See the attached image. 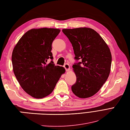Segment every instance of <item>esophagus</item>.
I'll list each match as a JSON object with an SVG mask.
<instances>
[{"mask_svg":"<svg viewBox=\"0 0 130 130\" xmlns=\"http://www.w3.org/2000/svg\"><path fill=\"white\" fill-rule=\"evenodd\" d=\"M64 67L65 68L66 71H69V70H70V65H69L68 63H66V64L64 65Z\"/></svg>","mask_w":130,"mask_h":130,"instance_id":"1","label":"esophagus"}]
</instances>
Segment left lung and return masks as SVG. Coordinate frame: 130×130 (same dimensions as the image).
I'll return each instance as SVG.
<instances>
[{"mask_svg":"<svg viewBox=\"0 0 130 130\" xmlns=\"http://www.w3.org/2000/svg\"><path fill=\"white\" fill-rule=\"evenodd\" d=\"M62 31L72 44L77 60L72 66L77 79L72 91L79 98L90 97L100 90L109 76L110 50L100 34L91 28L64 29Z\"/></svg>","mask_w":130,"mask_h":130,"instance_id":"obj_1","label":"left lung"}]
</instances>
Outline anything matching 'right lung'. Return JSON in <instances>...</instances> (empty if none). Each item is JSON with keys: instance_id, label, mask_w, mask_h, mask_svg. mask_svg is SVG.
<instances>
[{"instance_id": "right-lung-1", "label": "right lung", "mask_w": 130, "mask_h": 130, "mask_svg": "<svg viewBox=\"0 0 130 130\" xmlns=\"http://www.w3.org/2000/svg\"><path fill=\"white\" fill-rule=\"evenodd\" d=\"M60 30L32 29L27 31L14 47L11 60L14 73L22 88L31 97L42 99L50 94L65 69L55 66L52 44ZM48 59L51 61L48 64Z\"/></svg>"}]
</instances>
